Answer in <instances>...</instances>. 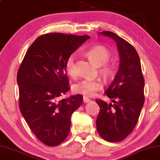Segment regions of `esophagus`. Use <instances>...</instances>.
<instances>
[{"instance_id":"34e87169","label":"esophagus","mask_w":160,"mask_h":160,"mask_svg":"<svg viewBox=\"0 0 160 160\" xmlns=\"http://www.w3.org/2000/svg\"><path fill=\"white\" fill-rule=\"evenodd\" d=\"M83 101L85 103H89L90 101H91V100L89 99V98H88V97H83Z\"/></svg>"}]
</instances>
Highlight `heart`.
<instances>
[{
    "mask_svg": "<svg viewBox=\"0 0 160 160\" xmlns=\"http://www.w3.org/2000/svg\"><path fill=\"white\" fill-rule=\"evenodd\" d=\"M87 56L95 66H101L100 71L106 78L112 77L115 73L114 66L107 62L110 57V52L106 48L101 45L94 46L87 52ZM66 71L71 77L76 75L75 68V56H69L66 62ZM102 89V84L97 80H83L75 83L72 86V91L76 94H82L85 97H93L96 92Z\"/></svg>",
    "mask_w": 160,
    "mask_h": 160,
    "instance_id": "heart-1",
    "label": "heart"
}]
</instances>
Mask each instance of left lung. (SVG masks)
Here are the masks:
<instances>
[{
  "label": "left lung",
  "instance_id": "8db88e82",
  "mask_svg": "<svg viewBox=\"0 0 160 160\" xmlns=\"http://www.w3.org/2000/svg\"><path fill=\"white\" fill-rule=\"evenodd\" d=\"M117 43L120 66L105 94L112 103L97 99L100 110L96 120L97 132L104 140L118 142L125 138L137 123L144 104V78L136 49L110 31H102Z\"/></svg>",
  "mask_w": 160,
  "mask_h": 160
}]
</instances>
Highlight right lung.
I'll return each mask as SVG.
<instances>
[{"label": "right lung", "mask_w": 160, "mask_h": 160, "mask_svg": "<svg viewBox=\"0 0 160 160\" xmlns=\"http://www.w3.org/2000/svg\"><path fill=\"white\" fill-rule=\"evenodd\" d=\"M89 36L47 33L36 38L17 72L19 109L35 136L49 146L67 137L71 115L82 103L81 94L60 99L69 90L65 68L69 56Z\"/></svg>", "instance_id": "add662e5"}]
</instances>
